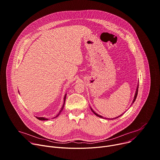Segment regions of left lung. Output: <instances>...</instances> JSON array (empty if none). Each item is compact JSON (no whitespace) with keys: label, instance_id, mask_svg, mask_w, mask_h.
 Masks as SVG:
<instances>
[{"label":"left lung","instance_id":"obj_1","mask_svg":"<svg viewBox=\"0 0 160 160\" xmlns=\"http://www.w3.org/2000/svg\"><path fill=\"white\" fill-rule=\"evenodd\" d=\"M138 87H137V91H136V93H135V97H134V99H133V103H134L135 102V99H136V98H137V94H138ZM91 110L92 111V112L96 115H97L98 117H99V118H103L102 116H101V115H98V114H97L94 111H93V110L91 108ZM120 115V116H121ZM120 116H119V117H120ZM119 117H118V118H119Z\"/></svg>","mask_w":160,"mask_h":160}]
</instances>
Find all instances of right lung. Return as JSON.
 <instances>
[{
    "mask_svg": "<svg viewBox=\"0 0 160 160\" xmlns=\"http://www.w3.org/2000/svg\"><path fill=\"white\" fill-rule=\"evenodd\" d=\"M66 94L65 95V96H64V105H63V106H62V108H61V110H60V112H59V113H58L56 116H55V118H57V117H58V116L59 115V114L61 113V112L62 111V110H63V108H64V103H65V100H66ZM38 119H39V120H41V121H45V120H48L47 119H46V118H36Z\"/></svg>",
    "mask_w": 160,
    "mask_h": 160,
    "instance_id": "add662e5",
    "label": "right lung"
}]
</instances>
